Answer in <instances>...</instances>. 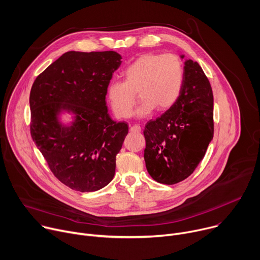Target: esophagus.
<instances>
[{
	"mask_svg": "<svg viewBox=\"0 0 260 260\" xmlns=\"http://www.w3.org/2000/svg\"><path fill=\"white\" fill-rule=\"evenodd\" d=\"M131 133H140L141 132V126L140 125H133L129 127Z\"/></svg>",
	"mask_w": 260,
	"mask_h": 260,
	"instance_id": "34e87169",
	"label": "esophagus"
}]
</instances>
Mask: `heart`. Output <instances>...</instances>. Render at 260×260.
Instances as JSON below:
<instances>
[{"instance_id":"heart-1","label":"heart","mask_w":260,"mask_h":260,"mask_svg":"<svg viewBox=\"0 0 260 260\" xmlns=\"http://www.w3.org/2000/svg\"><path fill=\"white\" fill-rule=\"evenodd\" d=\"M121 76L123 81H114L107 89L111 110L119 119L129 118L138 93L142 101L136 114L144 117L155 108L162 112L176 103L183 83V68L173 54L146 53L128 64Z\"/></svg>"}]
</instances>
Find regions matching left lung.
Wrapping results in <instances>:
<instances>
[{
	"label": "left lung",
	"instance_id": "8db88e82",
	"mask_svg": "<svg viewBox=\"0 0 260 260\" xmlns=\"http://www.w3.org/2000/svg\"><path fill=\"white\" fill-rule=\"evenodd\" d=\"M213 107L209 79L197 61L187 59L176 103L145 125L144 159L155 181L172 185L193 173L213 139Z\"/></svg>",
	"mask_w": 260,
	"mask_h": 260
}]
</instances>
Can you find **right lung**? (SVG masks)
Instances as JSON below:
<instances>
[{"label": "right lung", "instance_id": "1", "mask_svg": "<svg viewBox=\"0 0 260 260\" xmlns=\"http://www.w3.org/2000/svg\"><path fill=\"white\" fill-rule=\"evenodd\" d=\"M120 59L115 51H69L32 83L31 139L53 175L73 190L96 191L114 177L128 126L111 119L106 94ZM61 110L76 114L70 127L58 121Z\"/></svg>", "mask_w": 260, "mask_h": 260}]
</instances>
